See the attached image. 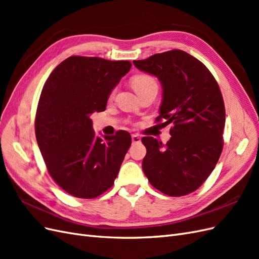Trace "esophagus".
<instances>
[{
  "instance_id": "obj_1",
  "label": "esophagus",
  "mask_w": 259,
  "mask_h": 259,
  "mask_svg": "<svg viewBox=\"0 0 259 259\" xmlns=\"http://www.w3.org/2000/svg\"><path fill=\"white\" fill-rule=\"evenodd\" d=\"M132 142H133V144H139L140 142H142V138H140L138 135H133Z\"/></svg>"
}]
</instances>
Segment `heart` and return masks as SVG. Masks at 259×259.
<instances>
[{"instance_id": "1", "label": "heart", "mask_w": 259, "mask_h": 259, "mask_svg": "<svg viewBox=\"0 0 259 259\" xmlns=\"http://www.w3.org/2000/svg\"><path fill=\"white\" fill-rule=\"evenodd\" d=\"M156 85L155 81L152 79L151 76L146 75V74H139L136 75L132 79V86L133 89L135 90V92H139L142 90H145L146 88H149V86Z\"/></svg>"}]
</instances>
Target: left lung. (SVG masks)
I'll use <instances>...</instances> for the list:
<instances>
[{
    "instance_id": "8db88e82",
    "label": "left lung",
    "mask_w": 259,
    "mask_h": 259,
    "mask_svg": "<svg viewBox=\"0 0 259 259\" xmlns=\"http://www.w3.org/2000/svg\"><path fill=\"white\" fill-rule=\"evenodd\" d=\"M133 62L159 79L163 93L155 121L173 125L166 145L143 137L144 173L155 189L170 197L191 193L210 175L223 151L226 113L219 86L200 60L180 50Z\"/></svg>"
}]
</instances>
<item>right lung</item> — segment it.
I'll return each mask as SVG.
<instances>
[{
  "instance_id": "1",
  "label": "right lung",
  "mask_w": 259,
  "mask_h": 259,
  "mask_svg": "<svg viewBox=\"0 0 259 259\" xmlns=\"http://www.w3.org/2000/svg\"><path fill=\"white\" fill-rule=\"evenodd\" d=\"M127 60L71 56L46 80L35 115V136L49 173L75 198L94 199L110 189L132 144L130 133L98 137L90 115L106 110Z\"/></svg>"
}]
</instances>
